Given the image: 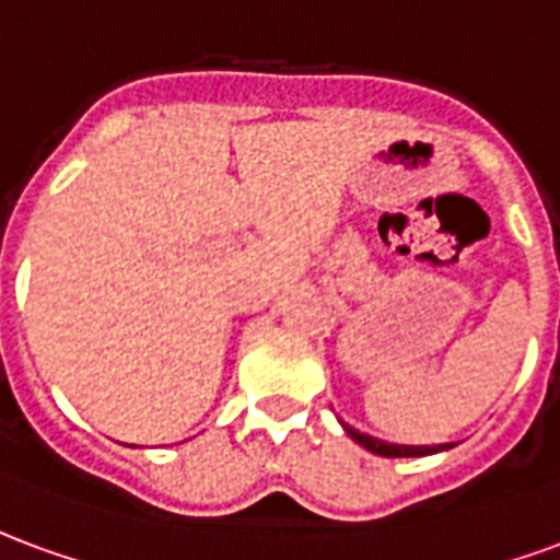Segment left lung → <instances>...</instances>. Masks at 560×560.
Returning <instances> with one entry per match:
<instances>
[{
  "instance_id": "8db88e82",
  "label": "left lung",
  "mask_w": 560,
  "mask_h": 560,
  "mask_svg": "<svg viewBox=\"0 0 560 560\" xmlns=\"http://www.w3.org/2000/svg\"><path fill=\"white\" fill-rule=\"evenodd\" d=\"M342 430H346V435L352 439V442H358L364 451L375 453V456H430V453H442V451H451L453 444H390V442H382V439H373V435H366V432H358L354 427H349V423H342Z\"/></svg>"
}]
</instances>
